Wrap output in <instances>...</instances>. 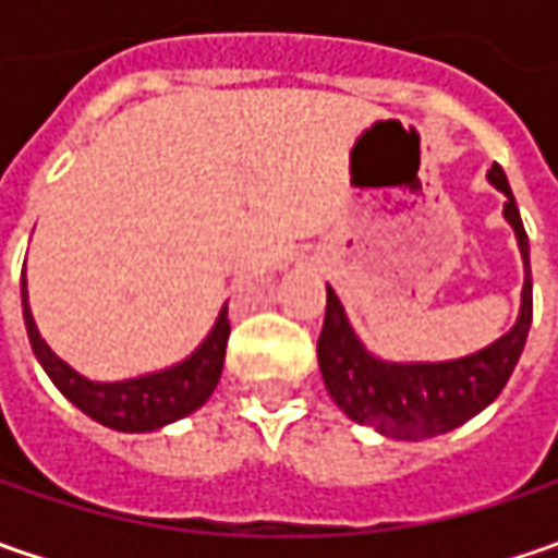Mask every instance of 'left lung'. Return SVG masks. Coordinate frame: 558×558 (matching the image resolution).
Masks as SVG:
<instances>
[{"instance_id":"left-lung-1","label":"left lung","mask_w":558,"mask_h":558,"mask_svg":"<svg viewBox=\"0 0 558 558\" xmlns=\"http://www.w3.org/2000/svg\"><path fill=\"white\" fill-rule=\"evenodd\" d=\"M487 183L506 195L504 217L515 232L519 254L525 264L519 316L512 329L497 341H490L487 348L457 360H432V363L381 360L360 341L344 313V304L326 286V323L316 341L319 373L335 403L360 425H373L378 435L422 440L457 428L497 400L522 356L531 329V257H527L531 251H527L525 226L500 163L487 170Z\"/></svg>"}]
</instances>
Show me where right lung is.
Wrapping results in <instances>:
<instances>
[{"label": "right lung", "instance_id": "1", "mask_svg": "<svg viewBox=\"0 0 558 558\" xmlns=\"http://www.w3.org/2000/svg\"><path fill=\"white\" fill-rule=\"evenodd\" d=\"M21 304H24V323H27L33 354L54 381V388L74 407H80L86 416L114 428V432H130V435L158 432L163 425L195 413L204 400L214 395L220 373H223L226 341H229L226 304L217 313L210 332L204 335L202 344L185 360L167 366V369H158V373L120 378V381H93V378L80 375L71 363H64L43 341L31 304H27V279H21Z\"/></svg>", "mask_w": 558, "mask_h": 558}]
</instances>
